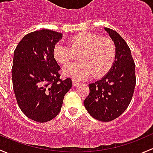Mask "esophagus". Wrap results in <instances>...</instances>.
<instances>
[{
	"label": "esophagus",
	"mask_w": 153,
	"mask_h": 153,
	"mask_svg": "<svg viewBox=\"0 0 153 153\" xmlns=\"http://www.w3.org/2000/svg\"><path fill=\"white\" fill-rule=\"evenodd\" d=\"M72 85H73V86H76L79 85V82L76 81V80L74 79H72Z\"/></svg>",
	"instance_id": "1"
}]
</instances>
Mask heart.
I'll return each mask as SVG.
<instances>
[{
	"mask_svg": "<svg viewBox=\"0 0 153 153\" xmlns=\"http://www.w3.org/2000/svg\"><path fill=\"white\" fill-rule=\"evenodd\" d=\"M78 53L79 62L66 65L62 70L65 76L74 79L105 76L111 71L116 60L114 42L107 37L89 32L77 34L68 40V45L56 43L53 48V57L58 63L66 65Z\"/></svg>",
	"mask_w": 153,
	"mask_h": 153,
	"instance_id": "1",
	"label": "heart"
}]
</instances>
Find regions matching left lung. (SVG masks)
<instances>
[{
  "mask_svg": "<svg viewBox=\"0 0 153 153\" xmlns=\"http://www.w3.org/2000/svg\"><path fill=\"white\" fill-rule=\"evenodd\" d=\"M105 30L116 45V60L108 74L88 85L90 93L84 105L92 117L107 122L120 116L129 106L136 76L135 62L127 42L114 30L109 28Z\"/></svg>",
  "mask_w": 153,
  "mask_h": 153,
  "instance_id": "8db88e82",
  "label": "left lung"
}]
</instances>
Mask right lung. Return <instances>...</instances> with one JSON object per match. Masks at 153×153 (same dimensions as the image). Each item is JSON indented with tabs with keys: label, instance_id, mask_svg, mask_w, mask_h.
I'll use <instances>...</instances> for the list:
<instances>
[{
	"label": "right lung",
	"instance_id": "1",
	"mask_svg": "<svg viewBox=\"0 0 153 153\" xmlns=\"http://www.w3.org/2000/svg\"><path fill=\"white\" fill-rule=\"evenodd\" d=\"M62 36L52 30L33 31L23 37L14 52L12 76L18 105L28 118L40 123L57 116L72 87L70 78H59L60 67L52 54Z\"/></svg>",
	"mask_w": 153,
	"mask_h": 153
}]
</instances>
